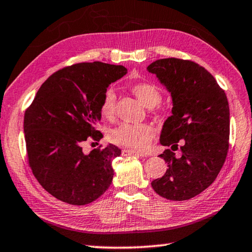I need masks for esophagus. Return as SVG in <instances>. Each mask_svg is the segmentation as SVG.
<instances>
[{
	"mask_svg": "<svg viewBox=\"0 0 252 252\" xmlns=\"http://www.w3.org/2000/svg\"><path fill=\"white\" fill-rule=\"evenodd\" d=\"M122 155H123V156H137V157H145V155H143V154L137 153V151L129 150V149L122 150Z\"/></svg>",
	"mask_w": 252,
	"mask_h": 252,
	"instance_id": "esophagus-1",
	"label": "esophagus"
}]
</instances>
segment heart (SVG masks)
<instances>
[{"label": "heart", "mask_w": 252, "mask_h": 252, "mask_svg": "<svg viewBox=\"0 0 252 252\" xmlns=\"http://www.w3.org/2000/svg\"><path fill=\"white\" fill-rule=\"evenodd\" d=\"M133 94L148 109H153L161 102V91L150 83H139L132 86ZM115 93L107 90L102 99L101 113L106 119H112L115 113ZM154 129L148 125L122 123L110 132V140L127 149L142 151L149 147Z\"/></svg>", "instance_id": "obj_1"}]
</instances>
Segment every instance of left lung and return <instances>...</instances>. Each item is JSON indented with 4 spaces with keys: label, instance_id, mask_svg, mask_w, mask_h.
Masks as SVG:
<instances>
[{
    "label": "left lung",
    "instance_id": "obj_1",
    "mask_svg": "<svg viewBox=\"0 0 252 252\" xmlns=\"http://www.w3.org/2000/svg\"><path fill=\"white\" fill-rule=\"evenodd\" d=\"M170 93L171 115L163 122L160 145L171 147L159 157L165 175L151 183L170 201H186L206 189L217 178L229 149L230 110L226 95L204 67L177 58L158 59L147 67ZM182 140V156L173 151Z\"/></svg>",
    "mask_w": 252,
    "mask_h": 252
}]
</instances>
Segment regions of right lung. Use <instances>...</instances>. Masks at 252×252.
Segmentation results:
<instances>
[{
	"mask_svg": "<svg viewBox=\"0 0 252 252\" xmlns=\"http://www.w3.org/2000/svg\"><path fill=\"white\" fill-rule=\"evenodd\" d=\"M127 73L125 66L82 63L56 71L42 84L26 111L28 159L34 177L59 201L71 205L94 202L109 189L112 160L121 155L117 146L83 153L89 137L99 141L94 129L101 120L107 87Z\"/></svg>",
	"mask_w": 252,
	"mask_h": 252,
	"instance_id": "obj_1",
	"label": "right lung"
}]
</instances>
